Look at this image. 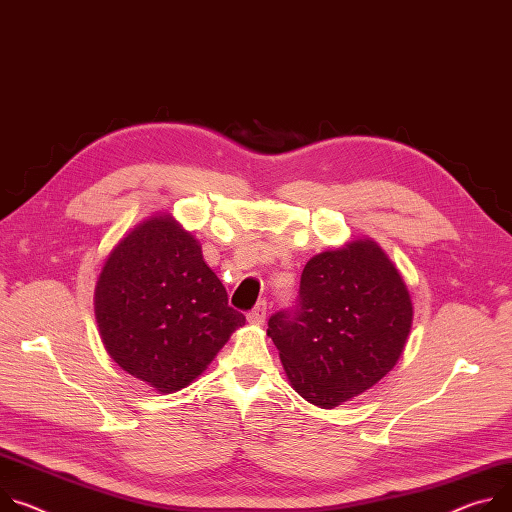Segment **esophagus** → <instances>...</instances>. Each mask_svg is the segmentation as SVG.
I'll return each instance as SVG.
<instances>
[{
  "mask_svg": "<svg viewBox=\"0 0 512 512\" xmlns=\"http://www.w3.org/2000/svg\"><path fill=\"white\" fill-rule=\"evenodd\" d=\"M265 316H267V302H265V300H259V302L255 304V308L247 312V318H249V322H253V324H263V322H265Z\"/></svg>",
  "mask_w": 512,
  "mask_h": 512,
  "instance_id": "esophagus-1",
  "label": "esophagus"
}]
</instances>
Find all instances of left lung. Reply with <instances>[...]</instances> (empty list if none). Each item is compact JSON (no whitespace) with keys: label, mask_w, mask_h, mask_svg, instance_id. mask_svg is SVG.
Returning a JSON list of instances; mask_svg holds the SVG:
<instances>
[{"label":"left lung","mask_w":512,"mask_h":512,"mask_svg":"<svg viewBox=\"0 0 512 512\" xmlns=\"http://www.w3.org/2000/svg\"><path fill=\"white\" fill-rule=\"evenodd\" d=\"M410 324L398 269L374 241H353L306 263L296 302L271 314L267 335L292 388L320 408H335L388 374Z\"/></svg>","instance_id":"1"}]
</instances>
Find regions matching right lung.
Segmentation results:
<instances>
[{
	"instance_id": "1",
	"label": "right lung",
	"mask_w": 512,
	"mask_h": 512,
	"mask_svg": "<svg viewBox=\"0 0 512 512\" xmlns=\"http://www.w3.org/2000/svg\"><path fill=\"white\" fill-rule=\"evenodd\" d=\"M94 304L112 359L167 394L194 382L245 324L198 241L169 216L138 224L116 245Z\"/></svg>"
}]
</instances>
